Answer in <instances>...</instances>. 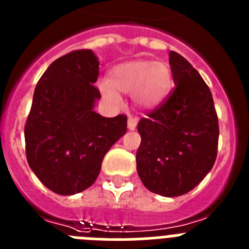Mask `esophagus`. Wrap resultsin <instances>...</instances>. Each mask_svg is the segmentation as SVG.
Wrapping results in <instances>:
<instances>
[{
  "mask_svg": "<svg viewBox=\"0 0 249 249\" xmlns=\"http://www.w3.org/2000/svg\"><path fill=\"white\" fill-rule=\"evenodd\" d=\"M137 123H138V120L135 117H132V116H129L128 117V121H127V126H128V129H131V131H133V129L137 127Z\"/></svg>",
  "mask_w": 249,
  "mask_h": 249,
  "instance_id": "esophagus-1",
  "label": "esophagus"
}]
</instances>
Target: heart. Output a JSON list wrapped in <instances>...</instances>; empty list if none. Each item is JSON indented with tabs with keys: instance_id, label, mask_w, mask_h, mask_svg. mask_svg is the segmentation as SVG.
<instances>
[{
	"instance_id": "1",
	"label": "heart",
	"mask_w": 249,
	"mask_h": 249,
	"mask_svg": "<svg viewBox=\"0 0 249 249\" xmlns=\"http://www.w3.org/2000/svg\"><path fill=\"white\" fill-rule=\"evenodd\" d=\"M103 98L112 105L120 103L118 93H131L141 108H153L164 101L172 87V71L166 62L138 59L111 68L107 82L100 83Z\"/></svg>"
}]
</instances>
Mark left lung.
<instances>
[{
  "label": "left lung",
  "mask_w": 249,
  "mask_h": 249,
  "mask_svg": "<svg viewBox=\"0 0 249 249\" xmlns=\"http://www.w3.org/2000/svg\"><path fill=\"white\" fill-rule=\"evenodd\" d=\"M176 86L168 97L141 118L136 162L147 190L177 197L193 190L212 169L218 148V117L201 74L171 51Z\"/></svg>",
  "instance_id": "left-lung-1"
}]
</instances>
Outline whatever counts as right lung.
Instances as JSON below:
<instances>
[{
	"instance_id": "add662e5",
	"label": "right lung",
	"mask_w": 249,
	"mask_h": 249,
	"mask_svg": "<svg viewBox=\"0 0 249 249\" xmlns=\"http://www.w3.org/2000/svg\"><path fill=\"white\" fill-rule=\"evenodd\" d=\"M91 50L72 51L41 76L25 124L26 157L48 190L71 196L94 183L105 155L127 131V116L93 111L101 93Z\"/></svg>"
}]
</instances>
